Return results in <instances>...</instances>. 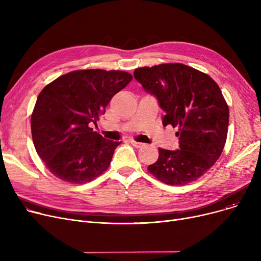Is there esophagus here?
I'll list each match as a JSON object with an SVG mask.
<instances>
[{"mask_svg": "<svg viewBox=\"0 0 261 261\" xmlns=\"http://www.w3.org/2000/svg\"><path fill=\"white\" fill-rule=\"evenodd\" d=\"M130 143H131V145H132L133 147H135V148H141V147H143V146H144V144H143V143H140V142L131 141Z\"/></svg>", "mask_w": 261, "mask_h": 261, "instance_id": "1", "label": "esophagus"}]
</instances>
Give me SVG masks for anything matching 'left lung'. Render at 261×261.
<instances>
[{
    "mask_svg": "<svg viewBox=\"0 0 261 261\" xmlns=\"http://www.w3.org/2000/svg\"><path fill=\"white\" fill-rule=\"evenodd\" d=\"M134 78L165 112L163 126L179 128V149L159 148L149 172L171 186L199 179L221 155L226 142L228 106L220 88L208 75L182 63L136 68Z\"/></svg>",
    "mask_w": 261,
    "mask_h": 261,
    "instance_id": "1",
    "label": "left lung"
}]
</instances>
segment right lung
<instances>
[{
  "label": "right lung",
  "mask_w": 261,
  "mask_h": 261,
  "mask_svg": "<svg viewBox=\"0 0 261 261\" xmlns=\"http://www.w3.org/2000/svg\"><path fill=\"white\" fill-rule=\"evenodd\" d=\"M131 80L122 71L81 70L58 77L41 91L32 114V135L53 174L84 184L108 169L120 143L106 140L90 125Z\"/></svg>",
  "instance_id": "add662e5"
}]
</instances>
